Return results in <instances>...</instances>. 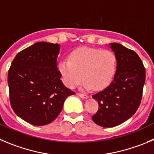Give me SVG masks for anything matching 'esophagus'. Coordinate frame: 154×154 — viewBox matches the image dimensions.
I'll return each instance as SVG.
<instances>
[{
  "label": "esophagus",
  "instance_id": "esophagus-1",
  "mask_svg": "<svg viewBox=\"0 0 154 154\" xmlns=\"http://www.w3.org/2000/svg\"><path fill=\"white\" fill-rule=\"evenodd\" d=\"M77 96H79L80 97H81V98H83V99H87V98H88V96H87V95L83 94V93H77Z\"/></svg>",
  "mask_w": 154,
  "mask_h": 154
}]
</instances>
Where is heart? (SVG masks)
<instances>
[{
	"label": "heart",
	"mask_w": 154,
	"mask_h": 154,
	"mask_svg": "<svg viewBox=\"0 0 154 154\" xmlns=\"http://www.w3.org/2000/svg\"><path fill=\"white\" fill-rule=\"evenodd\" d=\"M117 58L113 51L83 47L71 52L69 60L60 61L58 69L63 82L74 89L84 80V87L101 90L107 87L114 77Z\"/></svg>",
	"instance_id": "heart-1"
}]
</instances>
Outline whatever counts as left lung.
Here are the masks:
<instances>
[{
	"label": "left lung",
	"mask_w": 154,
	"mask_h": 154,
	"mask_svg": "<svg viewBox=\"0 0 154 154\" xmlns=\"http://www.w3.org/2000/svg\"><path fill=\"white\" fill-rule=\"evenodd\" d=\"M117 58L112 82L103 91L93 95L99 109L92 116L98 125L112 128L130 119L138 109L143 94L146 71L135 51L119 43H111Z\"/></svg>",
	"instance_id": "obj_1"
}]
</instances>
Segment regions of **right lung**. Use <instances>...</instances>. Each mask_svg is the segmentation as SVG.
Returning a JSON list of instances; mask_svg holds the SVG:
<instances>
[{
  "instance_id": "add662e5",
  "label": "right lung",
  "mask_w": 154,
  "mask_h": 154,
  "mask_svg": "<svg viewBox=\"0 0 154 154\" xmlns=\"http://www.w3.org/2000/svg\"><path fill=\"white\" fill-rule=\"evenodd\" d=\"M60 45L39 42L20 51L8 70L10 102L14 112L33 125H45L62 110L74 92L61 80Z\"/></svg>"
}]
</instances>
